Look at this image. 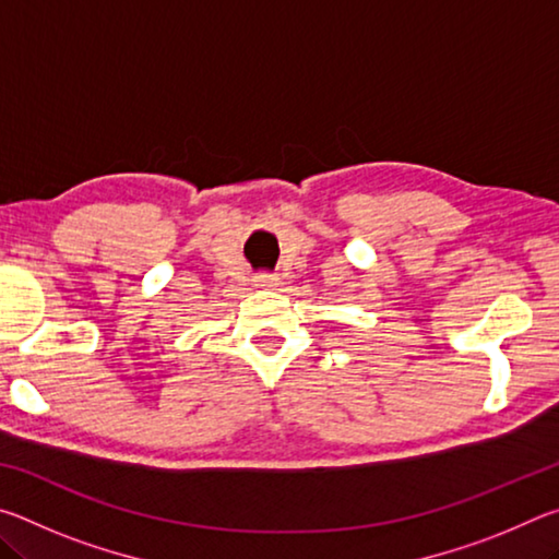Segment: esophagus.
<instances>
[{
  "label": "esophagus",
  "instance_id": "obj_1",
  "mask_svg": "<svg viewBox=\"0 0 559 559\" xmlns=\"http://www.w3.org/2000/svg\"><path fill=\"white\" fill-rule=\"evenodd\" d=\"M253 286H257V288H273V286H278V276H276V273H269V271L257 273V276H253Z\"/></svg>",
  "mask_w": 559,
  "mask_h": 559
}]
</instances>
